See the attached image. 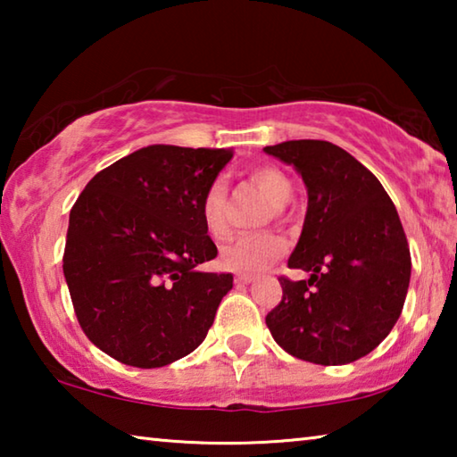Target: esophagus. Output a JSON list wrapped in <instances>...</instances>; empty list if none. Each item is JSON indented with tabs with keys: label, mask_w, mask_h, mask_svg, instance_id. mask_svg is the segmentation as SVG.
I'll list each match as a JSON object with an SVG mask.
<instances>
[{
	"label": "esophagus",
	"mask_w": 457,
	"mask_h": 457,
	"mask_svg": "<svg viewBox=\"0 0 457 457\" xmlns=\"http://www.w3.org/2000/svg\"><path fill=\"white\" fill-rule=\"evenodd\" d=\"M253 280L252 274H239L236 276V284H250Z\"/></svg>",
	"instance_id": "1"
}]
</instances>
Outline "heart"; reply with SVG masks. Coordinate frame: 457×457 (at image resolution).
Here are the masks:
<instances>
[{
	"label": "heart",
	"instance_id": "1",
	"mask_svg": "<svg viewBox=\"0 0 457 457\" xmlns=\"http://www.w3.org/2000/svg\"><path fill=\"white\" fill-rule=\"evenodd\" d=\"M252 181L266 193L274 207H284L292 195V183L276 167H256L250 173ZM278 210L274 213H278ZM201 220L213 239H226L231 231L228 183L218 177L210 183L201 197ZM286 252V242L278 234H252L237 236L221 247L220 262L231 272H258V270L272 264Z\"/></svg>",
	"mask_w": 457,
	"mask_h": 457
}]
</instances>
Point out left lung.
I'll use <instances>...</instances> for the list:
<instances>
[{
    "instance_id": "8db88e82",
    "label": "left lung",
    "mask_w": 457,
    "mask_h": 457,
    "mask_svg": "<svg viewBox=\"0 0 457 457\" xmlns=\"http://www.w3.org/2000/svg\"><path fill=\"white\" fill-rule=\"evenodd\" d=\"M292 165L308 191L303 234L280 276L282 300L266 324L292 357L346 365L395 327L409 288L411 256L395 205L377 177L328 141H286L264 149Z\"/></svg>"
}]
</instances>
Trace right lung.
<instances>
[{
  "instance_id": "right-lung-1",
  "label": "right lung",
  "mask_w": 457,
  "mask_h": 457,
  "mask_svg": "<svg viewBox=\"0 0 457 457\" xmlns=\"http://www.w3.org/2000/svg\"><path fill=\"white\" fill-rule=\"evenodd\" d=\"M231 157L151 145L76 199L62 268L84 335L108 357L154 369L204 343L234 276L199 270L218 256L199 205Z\"/></svg>"
}]
</instances>
